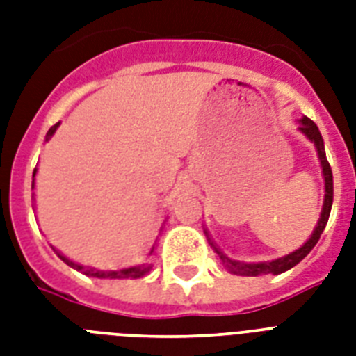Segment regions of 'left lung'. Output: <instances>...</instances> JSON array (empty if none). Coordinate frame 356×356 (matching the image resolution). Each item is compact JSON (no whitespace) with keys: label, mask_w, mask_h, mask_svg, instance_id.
Listing matches in <instances>:
<instances>
[{"label":"left lung","mask_w":356,"mask_h":356,"mask_svg":"<svg viewBox=\"0 0 356 356\" xmlns=\"http://www.w3.org/2000/svg\"><path fill=\"white\" fill-rule=\"evenodd\" d=\"M299 129H301V131H303V133L312 140V142H314L316 149H318V156H320L321 168H323V177H325V203H323V211H321L320 222H318L314 233H312V236L307 240L305 245H301L298 251H293V253L286 254V257H282V259L271 260V262H259V264H243V262H234V260H229L227 257H223V254L214 248L216 249V253L220 254L223 266H225L231 273L257 277V275H266V273L279 275V273H282V271L290 270V268L299 264V262H301V260H303L310 251H312V248H314L316 243H318V240H320L327 222H329V214H331V207H332V172H331V164H329V161H327V156H325V149H323V138H321V133H320V129H318V125H316L310 118L301 120V127ZM209 242H211V240H209Z\"/></svg>","instance_id":"left-lung-1"}]
</instances>
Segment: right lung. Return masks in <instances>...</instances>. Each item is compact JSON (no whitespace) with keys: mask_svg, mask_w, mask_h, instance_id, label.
<instances>
[{"mask_svg":"<svg viewBox=\"0 0 356 356\" xmlns=\"http://www.w3.org/2000/svg\"><path fill=\"white\" fill-rule=\"evenodd\" d=\"M58 127V123H55L49 131H47V138L51 136L53 133H55V129ZM33 177H35V173H33ZM33 186H35V181H33ZM60 259L66 262L68 266H72V268H75L77 271H83V273H86V275H94V277H99V279H127V277H133V279H136V277H142L145 275L147 271H149V266H134V268H125V270H116V271H103V270H85L83 266L75 264V262H72V260H68L66 257H63L60 253H57Z\"/></svg>","mask_w":356,"mask_h":356,"instance_id":"add662e5","label":"right lung"}]
</instances>
